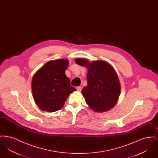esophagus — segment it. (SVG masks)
I'll use <instances>...</instances> for the list:
<instances>
[{
	"mask_svg": "<svg viewBox=\"0 0 158 158\" xmlns=\"http://www.w3.org/2000/svg\"><path fill=\"white\" fill-rule=\"evenodd\" d=\"M76 89L77 91H81L82 89V88L81 87V86H77V87H76Z\"/></svg>",
	"mask_w": 158,
	"mask_h": 158,
	"instance_id": "34e87169",
	"label": "esophagus"
}]
</instances>
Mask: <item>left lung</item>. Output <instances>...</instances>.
<instances>
[{"label": "left lung", "mask_w": 158, "mask_h": 158, "mask_svg": "<svg viewBox=\"0 0 158 158\" xmlns=\"http://www.w3.org/2000/svg\"><path fill=\"white\" fill-rule=\"evenodd\" d=\"M75 62L88 68V85L82 91L87 104L97 112L111 109L120 93V82L113 67L101 60L89 63L86 59H76Z\"/></svg>", "instance_id": "left-lung-1"}]
</instances>
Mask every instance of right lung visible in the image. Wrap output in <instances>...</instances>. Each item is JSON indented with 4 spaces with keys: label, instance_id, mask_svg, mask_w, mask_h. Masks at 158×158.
Returning a JSON list of instances; mask_svg holds the SVG:
<instances>
[{
    "label": "right lung",
    "instance_id": "right-lung-1",
    "mask_svg": "<svg viewBox=\"0 0 158 158\" xmlns=\"http://www.w3.org/2000/svg\"><path fill=\"white\" fill-rule=\"evenodd\" d=\"M68 65L69 61L64 59L50 61L34 76L32 94L41 110L47 112L59 110L69 95L76 90L65 74Z\"/></svg>",
    "mask_w": 158,
    "mask_h": 158
}]
</instances>
